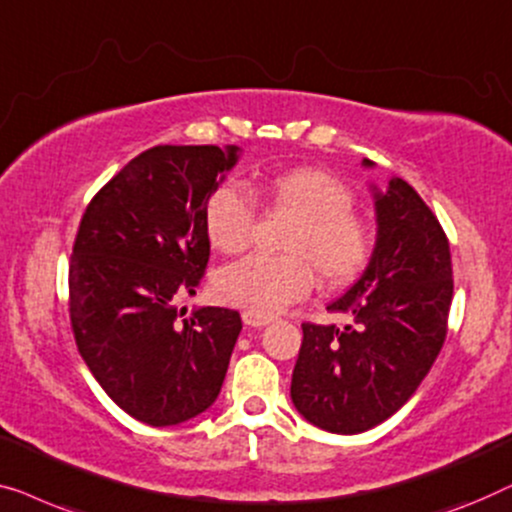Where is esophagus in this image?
I'll return each instance as SVG.
<instances>
[{"instance_id": "1", "label": "esophagus", "mask_w": 512, "mask_h": 512, "mask_svg": "<svg viewBox=\"0 0 512 512\" xmlns=\"http://www.w3.org/2000/svg\"><path fill=\"white\" fill-rule=\"evenodd\" d=\"M243 325H248V327H264V325H269V322L273 320L271 315H264V313H255V311H243Z\"/></svg>"}]
</instances>
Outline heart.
Wrapping results in <instances>:
<instances>
[{
  "label": "heart",
  "mask_w": 512,
  "mask_h": 512,
  "mask_svg": "<svg viewBox=\"0 0 512 512\" xmlns=\"http://www.w3.org/2000/svg\"><path fill=\"white\" fill-rule=\"evenodd\" d=\"M273 211L290 215L280 257L250 255L227 264L215 276V292L227 304L255 313H278L304 299L320 283L345 285L364 269L371 241L364 222L352 213L355 197L336 176L297 167L266 178L259 187ZM255 225L253 199L239 185L225 183L208 194L204 229L220 253H241Z\"/></svg>",
  "instance_id": "1"
}]
</instances>
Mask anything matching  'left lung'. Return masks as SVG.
Wrapping results in <instances>:
<instances>
[{
	"instance_id": "8db88e82",
	"label": "left lung",
	"mask_w": 512,
	"mask_h": 512,
	"mask_svg": "<svg viewBox=\"0 0 512 512\" xmlns=\"http://www.w3.org/2000/svg\"><path fill=\"white\" fill-rule=\"evenodd\" d=\"M371 190L376 248L357 283L327 306L352 315L355 325L304 322L292 373L294 408L331 434H362L397 413L436 362L448 331L452 262L443 227L403 178Z\"/></svg>"
}]
</instances>
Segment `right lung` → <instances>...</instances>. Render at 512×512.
Segmentation results:
<instances>
[{
  "mask_svg": "<svg viewBox=\"0 0 512 512\" xmlns=\"http://www.w3.org/2000/svg\"><path fill=\"white\" fill-rule=\"evenodd\" d=\"M239 146H155L85 208L69 262V315L92 376L150 427H171L218 399L241 315L178 301L197 294L211 255L208 194Z\"/></svg>",
  "mask_w": 512,
  "mask_h": 512,
  "instance_id": "1",
  "label": "right lung"
}]
</instances>
